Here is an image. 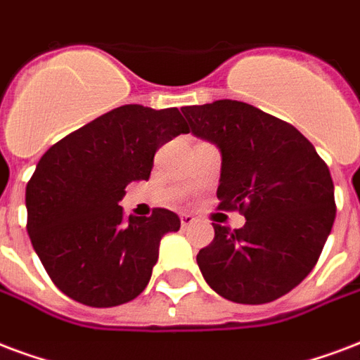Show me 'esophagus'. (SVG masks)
I'll use <instances>...</instances> for the list:
<instances>
[{
	"label": "esophagus",
	"instance_id": "1",
	"mask_svg": "<svg viewBox=\"0 0 360 360\" xmlns=\"http://www.w3.org/2000/svg\"><path fill=\"white\" fill-rule=\"evenodd\" d=\"M195 221V218L191 214H182L180 216V224H182V228H188V226H191Z\"/></svg>",
	"mask_w": 360,
	"mask_h": 360
}]
</instances>
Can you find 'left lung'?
Returning a JSON list of instances; mask_svg holds the SVG:
<instances>
[{
    "mask_svg": "<svg viewBox=\"0 0 360 360\" xmlns=\"http://www.w3.org/2000/svg\"><path fill=\"white\" fill-rule=\"evenodd\" d=\"M190 131L221 151L220 209L239 210V229L214 226L197 254L221 298L258 305L309 275L336 218L330 170L290 123L239 100L182 108Z\"/></svg>",
    "mask_w": 360,
    "mask_h": 360,
    "instance_id": "1",
    "label": "left lung"
}]
</instances>
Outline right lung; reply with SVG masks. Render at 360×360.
<instances>
[{"label":"right lung","mask_w":360,"mask_h":360,"mask_svg":"<svg viewBox=\"0 0 360 360\" xmlns=\"http://www.w3.org/2000/svg\"><path fill=\"white\" fill-rule=\"evenodd\" d=\"M190 127L178 108L119 106L49 148L26 186L28 235L56 288L79 304L113 307L148 285L172 210L125 216L119 201L148 180L155 151Z\"/></svg>","instance_id":"right-lung-1"}]
</instances>
